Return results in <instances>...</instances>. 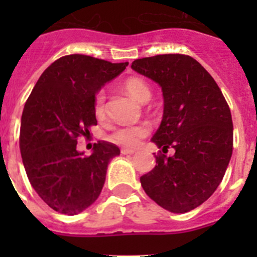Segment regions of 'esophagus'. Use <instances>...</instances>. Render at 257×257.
Instances as JSON below:
<instances>
[{
  "mask_svg": "<svg viewBox=\"0 0 257 257\" xmlns=\"http://www.w3.org/2000/svg\"><path fill=\"white\" fill-rule=\"evenodd\" d=\"M121 153H122V154H124V156H126V154H134V153H135V151H134V149L122 148V149H121Z\"/></svg>",
  "mask_w": 257,
  "mask_h": 257,
  "instance_id": "1",
  "label": "esophagus"
}]
</instances>
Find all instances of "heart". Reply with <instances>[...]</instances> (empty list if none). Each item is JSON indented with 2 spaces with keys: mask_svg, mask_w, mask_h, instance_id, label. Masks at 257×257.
Wrapping results in <instances>:
<instances>
[{
  "mask_svg": "<svg viewBox=\"0 0 257 257\" xmlns=\"http://www.w3.org/2000/svg\"><path fill=\"white\" fill-rule=\"evenodd\" d=\"M124 91L134 97L139 103H147L151 99L152 91L149 86L140 78H130L123 83ZM94 110L97 117H103L105 112V94L99 91L95 96ZM149 134V127L145 124H128V126L119 127L113 134V139L118 144L126 147H135L139 144V140L145 138Z\"/></svg>",
  "mask_w": 257,
  "mask_h": 257,
  "instance_id": "1",
  "label": "heart"
}]
</instances>
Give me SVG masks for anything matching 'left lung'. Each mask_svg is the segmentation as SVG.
Here are the masks:
<instances>
[{
    "label": "left lung",
    "mask_w": 257,
    "mask_h": 257,
    "mask_svg": "<svg viewBox=\"0 0 257 257\" xmlns=\"http://www.w3.org/2000/svg\"><path fill=\"white\" fill-rule=\"evenodd\" d=\"M135 72L161 86L163 117L152 142L175 154L156 156L140 178L145 193L165 210L184 213L207 201L221 183L233 152L230 109L215 79L192 56L136 59Z\"/></svg>",
    "instance_id": "left-lung-1"
}]
</instances>
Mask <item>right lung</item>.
<instances>
[{
    "label": "right lung",
    "mask_w": 257,
    "mask_h": 257,
    "mask_svg": "<svg viewBox=\"0 0 257 257\" xmlns=\"http://www.w3.org/2000/svg\"><path fill=\"white\" fill-rule=\"evenodd\" d=\"M128 63L67 55L41 74L24 105L20 153L31 185L52 210L77 215L94 203L106 169L119 148L97 142L92 153L77 151V138L96 124L95 96Z\"/></svg>",
    "instance_id": "1"
}]
</instances>
